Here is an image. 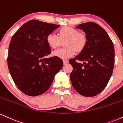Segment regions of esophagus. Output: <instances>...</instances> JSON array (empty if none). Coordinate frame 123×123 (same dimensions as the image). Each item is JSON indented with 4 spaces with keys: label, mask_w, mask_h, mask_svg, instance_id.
<instances>
[{
    "label": "esophagus",
    "mask_w": 123,
    "mask_h": 123,
    "mask_svg": "<svg viewBox=\"0 0 123 123\" xmlns=\"http://www.w3.org/2000/svg\"><path fill=\"white\" fill-rule=\"evenodd\" d=\"M63 63H64V64H67L68 63V60H63Z\"/></svg>",
    "instance_id": "esophagus-1"
}]
</instances>
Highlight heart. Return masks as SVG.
<instances>
[{
  "label": "heart",
  "mask_w": 123,
  "mask_h": 123,
  "mask_svg": "<svg viewBox=\"0 0 123 123\" xmlns=\"http://www.w3.org/2000/svg\"><path fill=\"white\" fill-rule=\"evenodd\" d=\"M64 48L53 52V55L61 59L69 58L77 52H81L85 48L87 38L85 34L70 26H64L59 30V35L54 32L49 34L46 42L52 49H56L64 41Z\"/></svg>",
  "instance_id": "b5f03b06"
}]
</instances>
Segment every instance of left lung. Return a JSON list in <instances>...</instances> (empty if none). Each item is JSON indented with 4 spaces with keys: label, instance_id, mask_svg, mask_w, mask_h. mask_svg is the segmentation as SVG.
I'll return each mask as SVG.
<instances>
[{
    "label": "left lung",
    "instance_id": "left-lung-1",
    "mask_svg": "<svg viewBox=\"0 0 123 123\" xmlns=\"http://www.w3.org/2000/svg\"><path fill=\"white\" fill-rule=\"evenodd\" d=\"M86 34L87 42L78 56L69 60L73 66L70 80L80 95L91 97L100 93L108 83L113 70L114 49L105 30L93 22L78 25ZM82 61L84 63H78Z\"/></svg>",
    "mask_w": 123,
    "mask_h": 123
}]
</instances>
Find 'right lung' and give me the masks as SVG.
Returning a JSON list of instances; mask_svg holds the SVG:
<instances>
[{
	"label": "right lung",
	"mask_w": 123,
	"mask_h": 123,
	"mask_svg": "<svg viewBox=\"0 0 123 123\" xmlns=\"http://www.w3.org/2000/svg\"><path fill=\"white\" fill-rule=\"evenodd\" d=\"M59 27L31 20L12 36L8 67L16 86L27 95L36 96L46 92L63 67V62L59 57L45 58L51 53L47 36Z\"/></svg>",
	"instance_id": "1"
}]
</instances>
